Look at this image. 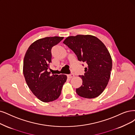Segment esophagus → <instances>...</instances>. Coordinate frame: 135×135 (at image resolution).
Returning <instances> with one entry per match:
<instances>
[{"label": "esophagus", "instance_id": "34e87169", "mask_svg": "<svg viewBox=\"0 0 135 135\" xmlns=\"http://www.w3.org/2000/svg\"><path fill=\"white\" fill-rule=\"evenodd\" d=\"M74 77V74H68L67 75V77H68V78H69V79H71V78H73Z\"/></svg>", "mask_w": 135, "mask_h": 135}]
</instances>
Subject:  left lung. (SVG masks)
Segmentation results:
<instances>
[{
	"label": "left lung",
	"mask_w": 135,
	"mask_h": 135,
	"mask_svg": "<svg viewBox=\"0 0 135 135\" xmlns=\"http://www.w3.org/2000/svg\"><path fill=\"white\" fill-rule=\"evenodd\" d=\"M63 43L76 54L78 61L88 65L84 75L79 76L83 82L76 88L78 95L86 98L100 95L107 85L112 67L111 55L105 45L91 35L68 37Z\"/></svg>",
	"instance_id": "1"
}]
</instances>
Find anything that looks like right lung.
Listing matches in <instances>:
<instances>
[{
	"label": "right lung",
	"mask_w": 135,
	"mask_h": 135,
	"mask_svg": "<svg viewBox=\"0 0 135 135\" xmlns=\"http://www.w3.org/2000/svg\"><path fill=\"white\" fill-rule=\"evenodd\" d=\"M63 37H52L39 39L29 46L25 54L23 74L32 93L44 102L57 99L67 80L65 74H52L48 72L51 62V50Z\"/></svg>",
	"instance_id": "right-lung-1"
}]
</instances>
